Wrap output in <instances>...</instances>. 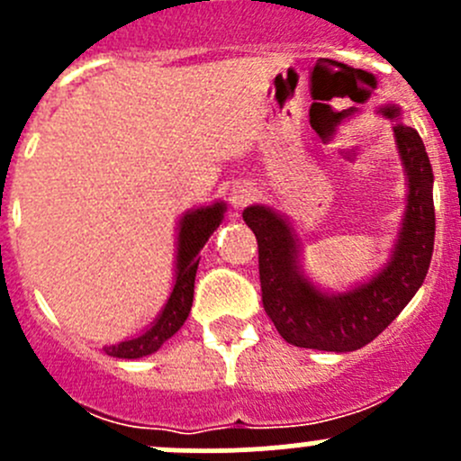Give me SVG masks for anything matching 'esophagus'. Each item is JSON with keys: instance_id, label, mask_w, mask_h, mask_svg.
<instances>
[{"instance_id": "esophagus-1", "label": "esophagus", "mask_w": 461, "mask_h": 461, "mask_svg": "<svg viewBox=\"0 0 461 461\" xmlns=\"http://www.w3.org/2000/svg\"><path fill=\"white\" fill-rule=\"evenodd\" d=\"M254 196H257V189L249 183H236L234 187L230 189V203L234 209L248 207V204L254 201Z\"/></svg>"}]
</instances>
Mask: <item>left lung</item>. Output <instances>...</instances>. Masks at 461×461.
Returning a JSON list of instances; mask_svg holds the SVG:
<instances>
[{
	"label": "left lung",
	"instance_id": "obj_1",
	"mask_svg": "<svg viewBox=\"0 0 461 461\" xmlns=\"http://www.w3.org/2000/svg\"><path fill=\"white\" fill-rule=\"evenodd\" d=\"M381 113L399 118L397 106ZM399 156L408 176V204L390 263L364 285L330 296L301 274L294 230L263 204L243 212L258 240L263 308L278 334L296 348L352 352L379 337L415 296L429 274L435 245L432 167L424 140L406 124L394 127Z\"/></svg>",
	"mask_w": 461,
	"mask_h": 461
}]
</instances>
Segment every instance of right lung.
<instances>
[{
    "label": "right lung",
    "mask_w": 461,
    "mask_h": 461,
    "mask_svg": "<svg viewBox=\"0 0 461 461\" xmlns=\"http://www.w3.org/2000/svg\"><path fill=\"white\" fill-rule=\"evenodd\" d=\"M222 213H225V204L216 203L209 204V207L194 209V212L185 213L180 218L176 283L169 294V301L165 303V310H162L160 317L156 319V323L147 332H142L136 339H127V341L118 343V346L104 348L106 355L118 357V359H140V357L156 352L167 339H171L183 328L194 303V281H196L198 260H201L198 252L207 243L209 236L213 234V230L221 225Z\"/></svg>",
    "instance_id": "add662e5"
}]
</instances>
